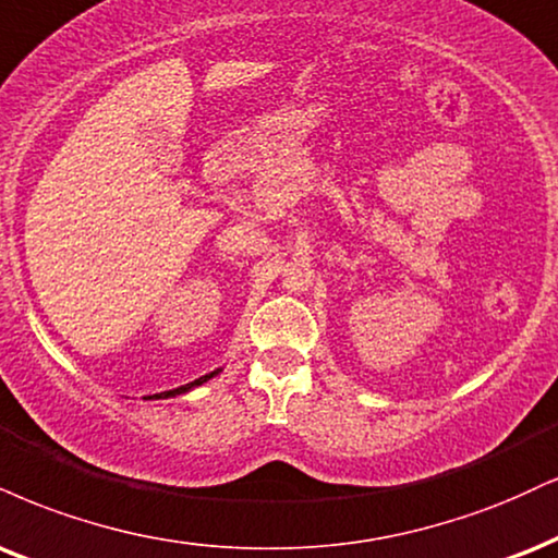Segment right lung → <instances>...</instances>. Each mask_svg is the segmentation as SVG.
<instances>
[{
  "label": "right lung",
  "instance_id": "add662e5",
  "mask_svg": "<svg viewBox=\"0 0 558 558\" xmlns=\"http://www.w3.org/2000/svg\"><path fill=\"white\" fill-rule=\"evenodd\" d=\"M218 372H220V368H215V372H210V374H205V377H199V379H194V381H190V385H184V387L173 389V395H177V392H190V389H192V387H199V385H205V381H207V379H213V377H215V374H218Z\"/></svg>",
  "mask_w": 558,
  "mask_h": 558
}]
</instances>
